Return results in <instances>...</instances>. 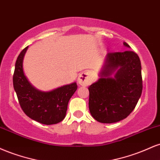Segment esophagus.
Segmentation results:
<instances>
[{
  "instance_id": "1",
  "label": "esophagus",
  "mask_w": 160,
  "mask_h": 160,
  "mask_svg": "<svg viewBox=\"0 0 160 160\" xmlns=\"http://www.w3.org/2000/svg\"><path fill=\"white\" fill-rule=\"evenodd\" d=\"M78 82L80 86H87L93 81V75L91 71H84L80 74L78 78Z\"/></svg>"
}]
</instances>
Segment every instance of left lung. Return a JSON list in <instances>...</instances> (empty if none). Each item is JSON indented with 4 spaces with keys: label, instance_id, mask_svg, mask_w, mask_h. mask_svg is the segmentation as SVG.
I'll return each instance as SVG.
<instances>
[{
    "label": "left lung",
    "instance_id": "left-lung-1",
    "mask_svg": "<svg viewBox=\"0 0 160 160\" xmlns=\"http://www.w3.org/2000/svg\"><path fill=\"white\" fill-rule=\"evenodd\" d=\"M123 45L130 48L126 42ZM98 76L100 78L89 87L91 115L102 123H113L126 118L142 92L138 56L130 50L108 52Z\"/></svg>",
    "mask_w": 160,
    "mask_h": 160
}]
</instances>
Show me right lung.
I'll list each match as a JSON object with an SVG mask.
<instances>
[{"label": "right lung", "mask_w": 160, "mask_h": 160, "mask_svg": "<svg viewBox=\"0 0 160 160\" xmlns=\"http://www.w3.org/2000/svg\"><path fill=\"white\" fill-rule=\"evenodd\" d=\"M28 47L20 52L16 62L12 82L24 113L32 120L45 125L56 124L64 120L70 98L78 89L77 82L50 91H41L28 81L23 71V59Z\"/></svg>", "instance_id": "1"}]
</instances>
